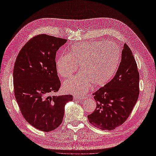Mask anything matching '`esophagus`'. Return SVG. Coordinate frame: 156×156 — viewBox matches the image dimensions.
I'll return each mask as SVG.
<instances>
[{
  "instance_id": "34e87169",
  "label": "esophagus",
  "mask_w": 156,
  "mask_h": 156,
  "mask_svg": "<svg viewBox=\"0 0 156 156\" xmlns=\"http://www.w3.org/2000/svg\"><path fill=\"white\" fill-rule=\"evenodd\" d=\"M74 100H83L84 99V98L81 97V96H75L74 97Z\"/></svg>"
}]
</instances>
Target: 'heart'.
I'll use <instances>...</instances> for the list:
<instances>
[{
    "label": "heart",
    "instance_id": "1",
    "mask_svg": "<svg viewBox=\"0 0 156 156\" xmlns=\"http://www.w3.org/2000/svg\"><path fill=\"white\" fill-rule=\"evenodd\" d=\"M120 56V49L113 42L94 40L74 44L68 55L57 58L56 70L60 76L67 78L78 70L79 65L82 74L66 80L63 89L82 95L89 89L91 83L94 86L105 85L116 73Z\"/></svg>",
    "mask_w": 156,
    "mask_h": 156
}]
</instances>
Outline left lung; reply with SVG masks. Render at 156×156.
I'll return each instance as SVG.
<instances>
[{
	"instance_id": "1",
	"label": "left lung",
	"mask_w": 156,
	"mask_h": 156,
	"mask_svg": "<svg viewBox=\"0 0 156 156\" xmlns=\"http://www.w3.org/2000/svg\"><path fill=\"white\" fill-rule=\"evenodd\" d=\"M140 73L132 51L126 44L114 77L93 94L96 107L88 115L89 122L101 130L122 125L134 108L140 93Z\"/></svg>"
}]
</instances>
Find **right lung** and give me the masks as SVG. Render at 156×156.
<instances>
[{
  "label": "right lung",
  "instance_id": "right-lung-1",
  "mask_svg": "<svg viewBox=\"0 0 156 156\" xmlns=\"http://www.w3.org/2000/svg\"><path fill=\"white\" fill-rule=\"evenodd\" d=\"M67 40L45 34L31 38L17 55L13 69L16 100L23 117L40 130L60 125L72 95L55 96L61 83L56 67V51Z\"/></svg>",
  "mask_w": 156,
  "mask_h": 156
}]
</instances>
